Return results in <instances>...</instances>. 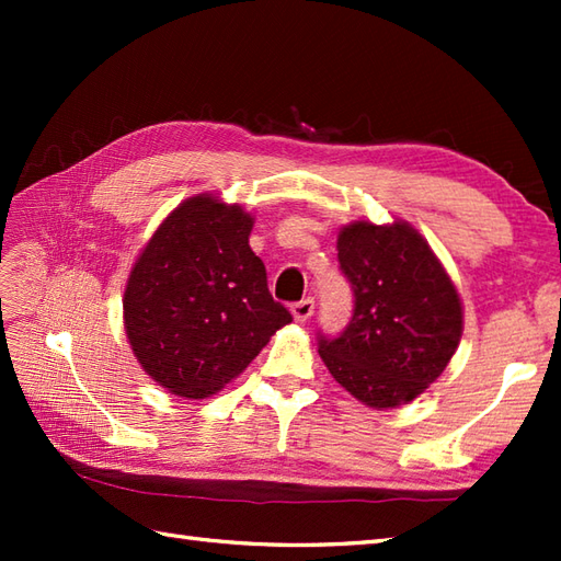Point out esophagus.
I'll return each mask as SVG.
<instances>
[{
    "instance_id": "34e87169",
    "label": "esophagus",
    "mask_w": 561,
    "mask_h": 561,
    "mask_svg": "<svg viewBox=\"0 0 561 561\" xmlns=\"http://www.w3.org/2000/svg\"><path fill=\"white\" fill-rule=\"evenodd\" d=\"M313 313H316V301L311 299V296H308V299L296 301L291 306V316H294V320H299V323H306V320L311 318Z\"/></svg>"
}]
</instances>
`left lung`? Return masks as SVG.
Listing matches in <instances>:
<instances>
[{"label":"left lung","mask_w":561,"mask_h":561,"mask_svg":"<svg viewBox=\"0 0 561 561\" xmlns=\"http://www.w3.org/2000/svg\"><path fill=\"white\" fill-rule=\"evenodd\" d=\"M354 313L320 359L368 408L412 402L444 374L462 335V306L434 250L408 221H354L337 236Z\"/></svg>","instance_id":"obj_1"}]
</instances>
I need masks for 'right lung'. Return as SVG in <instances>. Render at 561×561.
Here are the masks:
<instances>
[{"label":"right lung","mask_w":561,"mask_h":561,"mask_svg":"<svg viewBox=\"0 0 561 561\" xmlns=\"http://www.w3.org/2000/svg\"><path fill=\"white\" fill-rule=\"evenodd\" d=\"M253 217L195 195L163 219L129 272L125 332L141 368L173 396L202 400L245 371L291 323L250 250Z\"/></svg>","instance_id":"obj_1"}]
</instances>
